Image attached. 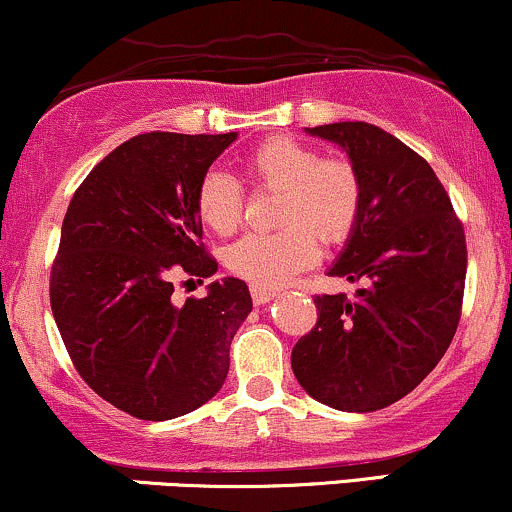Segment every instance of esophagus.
<instances>
[{"mask_svg": "<svg viewBox=\"0 0 512 512\" xmlns=\"http://www.w3.org/2000/svg\"><path fill=\"white\" fill-rule=\"evenodd\" d=\"M278 294L273 290H261V287H254L251 285V299H254V304H268L270 299H275Z\"/></svg>", "mask_w": 512, "mask_h": 512, "instance_id": "1", "label": "esophagus"}]
</instances>
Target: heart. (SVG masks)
<instances>
[{"instance_id": "1", "label": "heart", "mask_w": 512, "mask_h": 512, "mask_svg": "<svg viewBox=\"0 0 512 512\" xmlns=\"http://www.w3.org/2000/svg\"><path fill=\"white\" fill-rule=\"evenodd\" d=\"M246 174L256 191L278 194L275 232L249 234L232 244L225 266L232 275L278 290L316 261V239L340 246L362 218L364 182L357 165L342 155H323L290 136H270L246 155ZM246 198L237 179L208 172L196 189V213L210 232L227 237L244 220Z\"/></svg>"}]
</instances>
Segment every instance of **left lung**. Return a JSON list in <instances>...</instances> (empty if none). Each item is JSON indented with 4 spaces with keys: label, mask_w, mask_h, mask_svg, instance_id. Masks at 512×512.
<instances>
[{
    "label": "left lung",
    "mask_w": 512,
    "mask_h": 512,
    "mask_svg": "<svg viewBox=\"0 0 512 512\" xmlns=\"http://www.w3.org/2000/svg\"><path fill=\"white\" fill-rule=\"evenodd\" d=\"M309 134L345 148L362 174V218L328 275L364 287L354 299L316 294V326L294 345L292 371L323 405L376 412L412 393L458 330L465 227L429 162L381 126L338 122Z\"/></svg>",
    "instance_id": "1"
}]
</instances>
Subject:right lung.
Masks as SVG:
<instances>
[{"mask_svg":"<svg viewBox=\"0 0 512 512\" xmlns=\"http://www.w3.org/2000/svg\"><path fill=\"white\" fill-rule=\"evenodd\" d=\"M230 134H138L90 170L62 222L50 273L52 316L78 376L136 419L165 422L206 405L230 371L251 311L244 280L213 278L196 189Z\"/></svg>","mask_w":512,"mask_h":512,"instance_id":"1","label":"right lung"}]
</instances>
